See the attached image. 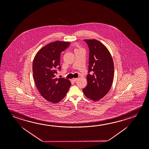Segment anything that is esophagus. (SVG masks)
<instances>
[{
  "label": "esophagus",
  "instance_id": "34e87169",
  "mask_svg": "<svg viewBox=\"0 0 149 149\" xmlns=\"http://www.w3.org/2000/svg\"><path fill=\"white\" fill-rule=\"evenodd\" d=\"M78 78H73V79H72V81H77V80H78Z\"/></svg>",
  "mask_w": 149,
  "mask_h": 149
}]
</instances>
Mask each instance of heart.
Returning a JSON list of instances; mask_svg holds the SVG:
<instances>
[{"label": "heart", "instance_id": "heart-1", "mask_svg": "<svg viewBox=\"0 0 149 149\" xmlns=\"http://www.w3.org/2000/svg\"><path fill=\"white\" fill-rule=\"evenodd\" d=\"M80 49H82L81 48V47H79L78 46V45H76L75 50H80Z\"/></svg>", "mask_w": 149, "mask_h": 149}]
</instances>
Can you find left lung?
<instances>
[{
    "label": "left lung",
    "instance_id": "1",
    "mask_svg": "<svg viewBox=\"0 0 149 149\" xmlns=\"http://www.w3.org/2000/svg\"><path fill=\"white\" fill-rule=\"evenodd\" d=\"M89 48L87 85L83 89L87 98L98 101L110 91L112 85L114 66L112 57L107 48L96 39H84Z\"/></svg>",
    "mask_w": 149,
    "mask_h": 149
}]
</instances>
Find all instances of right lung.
<instances>
[{"label":"right lung","instance_id":"right-lung-1","mask_svg":"<svg viewBox=\"0 0 149 149\" xmlns=\"http://www.w3.org/2000/svg\"><path fill=\"white\" fill-rule=\"evenodd\" d=\"M69 45L68 42H51L37 52L33 60V78L37 88L42 97L51 103L62 100L71 85L68 79L56 77V69H61L60 54Z\"/></svg>","mask_w":149,"mask_h":149}]
</instances>
